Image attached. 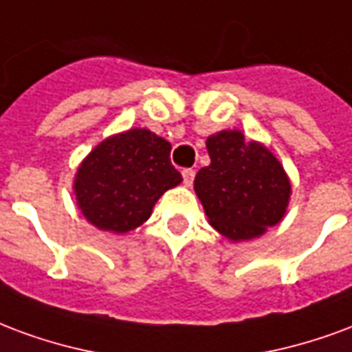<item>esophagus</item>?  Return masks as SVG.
Returning <instances> with one entry per match:
<instances>
[{"label": "esophagus", "instance_id": "esophagus-1", "mask_svg": "<svg viewBox=\"0 0 352 352\" xmlns=\"http://www.w3.org/2000/svg\"><path fill=\"white\" fill-rule=\"evenodd\" d=\"M194 177H196V171H194V169H183V179L186 186H192V183H194Z\"/></svg>", "mask_w": 352, "mask_h": 352}]
</instances>
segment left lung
I'll return each mask as SVG.
<instances>
[{
  "instance_id": "8db88e82",
  "label": "left lung",
  "mask_w": 352,
  "mask_h": 352,
  "mask_svg": "<svg viewBox=\"0 0 352 352\" xmlns=\"http://www.w3.org/2000/svg\"><path fill=\"white\" fill-rule=\"evenodd\" d=\"M210 166L197 171L194 188L210 226L229 241H250L282 220L291 184L282 164L239 130L207 138Z\"/></svg>"
}]
</instances>
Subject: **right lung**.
<instances>
[{
  "label": "right lung",
  "mask_w": 352,
  "mask_h": 352,
  "mask_svg": "<svg viewBox=\"0 0 352 352\" xmlns=\"http://www.w3.org/2000/svg\"><path fill=\"white\" fill-rule=\"evenodd\" d=\"M171 145L151 130L108 138L78 168V207L95 228L126 233L142 226L164 192L183 181L169 160Z\"/></svg>",
  "instance_id": "obj_1"
}]
</instances>
